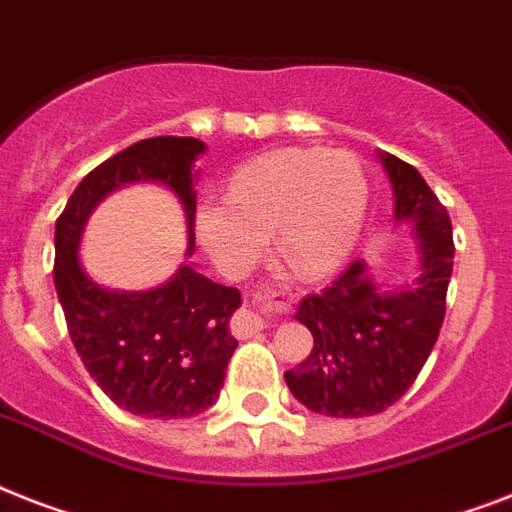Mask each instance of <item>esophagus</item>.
Here are the masks:
<instances>
[{
	"mask_svg": "<svg viewBox=\"0 0 512 512\" xmlns=\"http://www.w3.org/2000/svg\"><path fill=\"white\" fill-rule=\"evenodd\" d=\"M268 302L263 305V313H255L252 307L244 305L239 313L234 315V331L239 336H252L257 331H263L268 323L276 321V315L273 313H286V307H289V297L286 294H268Z\"/></svg>",
	"mask_w": 512,
	"mask_h": 512,
	"instance_id": "34e87169",
	"label": "esophagus"
}]
</instances>
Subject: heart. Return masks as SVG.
<instances>
[{
  "label": "heart",
  "mask_w": 512,
  "mask_h": 512,
  "mask_svg": "<svg viewBox=\"0 0 512 512\" xmlns=\"http://www.w3.org/2000/svg\"><path fill=\"white\" fill-rule=\"evenodd\" d=\"M368 213V178L352 152L276 149L239 168L226 202H202L194 231L228 276L255 263L270 236L292 276L318 281L355 249Z\"/></svg>",
  "instance_id": "obj_1"
}]
</instances>
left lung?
<instances>
[{"mask_svg":"<svg viewBox=\"0 0 512 512\" xmlns=\"http://www.w3.org/2000/svg\"><path fill=\"white\" fill-rule=\"evenodd\" d=\"M394 194V220L418 239L413 281L386 289L355 260L323 292L307 294L297 318L313 334L310 355L286 371L307 410L331 418L384 413L413 386L434 350L452 276V223L413 165L378 152Z\"/></svg>","mask_w":512,"mask_h":512,"instance_id":"left-lung-1","label":"left lung"}]
</instances>
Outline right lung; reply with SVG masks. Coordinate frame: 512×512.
Instances as JSON below:
<instances>
[{"label":"right lung","instance_id":"right-lung-1","mask_svg":"<svg viewBox=\"0 0 512 512\" xmlns=\"http://www.w3.org/2000/svg\"><path fill=\"white\" fill-rule=\"evenodd\" d=\"M205 149L191 136L136 141L83 178L54 226V289L73 347L99 389L144 418H191L218 400L239 344L228 321L242 294L189 263L155 289L115 292L83 270L78 247L86 220L107 194L152 181L173 191L184 207L191 257L199 176L194 160Z\"/></svg>","mask_w":512,"mask_h":512}]
</instances>
